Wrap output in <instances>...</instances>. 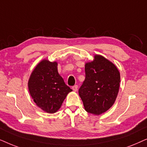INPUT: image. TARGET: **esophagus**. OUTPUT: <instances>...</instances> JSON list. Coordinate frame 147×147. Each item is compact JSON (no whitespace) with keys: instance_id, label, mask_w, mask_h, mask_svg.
<instances>
[{"instance_id":"1","label":"esophagus","mask_w":147,"mask_h":147,"mask_svg":"<svg viewBox=\"0 0 147 147\" xmlns=\"http://www.w3.org/2000/svg\"><path fill=\"white\" fill-rule=\"evenodd\" d=\"M72 90H73L74 91H77V89H78V85H74L73 87H72Z\"/></svg>"}]
</instances>
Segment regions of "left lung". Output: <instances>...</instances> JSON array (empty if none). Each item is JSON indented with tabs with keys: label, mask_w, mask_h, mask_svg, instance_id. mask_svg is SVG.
I'll use <instances>...</instances> for the list:
<instances>
[{
	"label": "left lung",
	"mask_w": 147,
	"mask_h": 147,
	"mask_svg": "<svg viewBox=\"0 0 147 147\" xmlns=\"http://www.w3.org/2000/svg\"><path fill=\"white\" fill-rule=\"evenodd\" d=\"M85 79L79 90L87 112L100 115L112 106L118 95L120 72L112 62L101 55L85 64Z\"/></svg>",
	"instance_id": "8db88e82"
}]
</instances>
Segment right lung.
<instances>
[{
  "instance_id": "1",
  "label": "right lung",
  "mask_w": 147,
  "mask_h": 147,
  "mask_svg": "<svg viewBox=\"0 0 147 147\" xmlns=\"http://www.w3.org/2000/svg\"><path fill=\"white\" fill-rule=\"evenodd\" d=\"M58 63L43 60L31 72L28 81L29 91L38 106L49 113L60 108L64 99L72 90L58 74Z\"/></svg>"
}]
</instances>
